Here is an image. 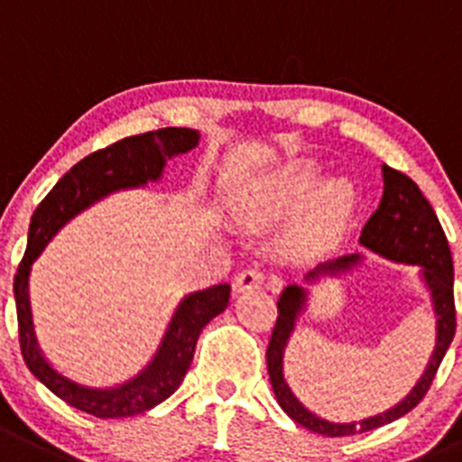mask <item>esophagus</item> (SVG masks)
<instances>
[{"label":"esophagus","mask_w":462,"mask_h":462,"mask_svg":"<svg viewBox=\"0 0 462 462\" xmlns=\"http://www.w3.org/2000/svg\"><path fill=\"white\" fill-rule=\"evenodd\" d=\"M266 275L260 269H244L235 278V290L236 291H248V290H260L264 284Z\"/></svg>","instance_id":"esophagus-1"}]
</instances>
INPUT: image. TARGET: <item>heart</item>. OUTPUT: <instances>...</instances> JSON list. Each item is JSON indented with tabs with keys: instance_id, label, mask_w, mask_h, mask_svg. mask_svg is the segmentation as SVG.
<instances>
[{
	"instance_id": "heart-1",
	"label": "heart",
	"mask_w": 462,
	"mask_h": 462,
	"mask_svg": "<svg viewBox=\"0 0 462 462\" xmlns=\"http://www.w3.org/2000/svg\"><path fill=\"white\" fill-rule=\"evenodd\" d=\"M314 184H317V166L314 163H290V166L280 168L278 172L262 180L248 193V198L241 205V214L245 218H266L296 209V207L308 200ZM351 202V184L344 182V180L326 184L314 198L312 223L314 226H328V223L339 221L348 211Z\"/></svg>"
}]
</instances>
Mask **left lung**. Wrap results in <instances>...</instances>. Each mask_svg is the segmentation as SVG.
Segmentation results:
<instances>
[{
    "instance_id": "obj_1",
    "label": "left lung",
    "mask_w": 462,
    "mask_h": 462,
    "mask_svg": "<svg viewBox=\"0 0 462 462\" xmlns=\"http://www.w3.org/2000/svg\"><path fill=\"white\" fill-rule=\"evenodd\" d=\"M383 182H385V187H383L381 205H378V209L374 211L365 230H362L360 244L369 248V251L383 255L385 260L396 262V264L421 266V282L429 290L435 319H438L435 321V326H438L435 328V348L424 374H421L417 385L411 390V394L403 401H399L396 406H392L390 411L367 417V420L348 421V424L323 420V417L308 411L296 399L287 381H284V348H287L291 333H294L296 319L300 317L305 303H308V290L305 287H300V284L284 287V291L278 299V319H275L269 348H266V367H269L271 385H273L280 408L296 424L305 426V429L314 430V433L328 435V438L365 433V430L385 426L403 417L406 412H411L424 399L426 392H429L430 383H433L435 374H438L439 362H442L456 335L454 262H451L449 241H447L445 230L439 226L430 202L426 200L424 193L420 191V187L408 175L390 166H383ZM360 262V253L323 262V264H319L317 269H312L305 275V282H314L321 275H337L342 271L353 269Z\"/></svg>"
}]
</instances>
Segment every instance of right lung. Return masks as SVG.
<instances>
[{"label":"right lung","mask_w":462,"mask_h":462,"mask_svg":"<svg viewBox=\"0 0 462 462\" xmlns=\"http://www.w3.org/2000/svg\"><path fill=\"white\" fill-rule=\"evenodd\" d=\"M198 141H200V134L187 127H163L157 132H145L118 141L75 163L33 211L27 251L13 280L20 351H23L29 372L77 411L102 417V420H114V417L139 415L166 401L187 376L202 328L227 308L230 284H214V287L184 296L168 323L166 335L152 362L132 381L116 387H88L56 372L38 348L32 305H29L32 264L45 251L51 236L79 211L114 191L157 182L162 178L166 159L189 152L196 148Z\"/></svg>","instance_id":"add662e5"}]
</instances>
